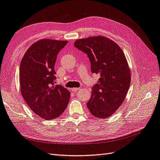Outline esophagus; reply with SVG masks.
<instances>
[{"instance_id": "esophagus-1", "label": "esophagus", "mask_w": 160, "mask_h": 160, "mask_svg": "<svg viewBox=\"0 0 160 160\" xmlns=\"http://www.w3.org/2000/svg\"><path fill=\"white\" fill-rule=\"evenodd\" d=\"M80 89H81V88H72V91H79Z\"/></svg>"}]
</instances>
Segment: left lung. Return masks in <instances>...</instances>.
Listing matches in <instances>:
<instances>
[{"label": "left lung", "mask_w": 160, "mask_h": 160, "mask_svg": "<svg viewBox=\"0 0 160 160\" xmlns=\"http://www.w3.org/2000/svg\"><path fill=\"white\" fill-rule=\"evenodd\" d=\"M74 45L88 55L92 72L100 75L87 103L91 113L101 119L110 117L126 97L131 73L124 53L112 40L103 36L77 40Z\"/></svg>", "instance_id": "1"}]
</instances>
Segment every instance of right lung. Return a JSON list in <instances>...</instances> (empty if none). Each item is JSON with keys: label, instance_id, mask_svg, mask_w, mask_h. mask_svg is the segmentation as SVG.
<instances>
[{"label": "right lung", "instance_id": "1", "mask_svg": "<svg viewBox=\"0 0 160 160\" xmlns=\"http://www.w3.org/2000/svg\"><path fill=\"white\" fill-rule=\"evenodd\" d=\"M67 41L41 39L28 48L21 62L19 80L22 98L39 117L54 119L69 103L70 92L55 85V64L59 52Z\"/></svg>", "mask_w": 160, "mask_h": 160}]
</instances>
